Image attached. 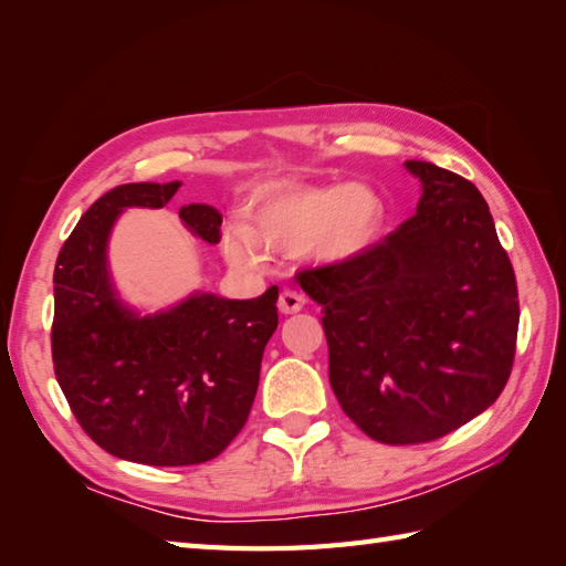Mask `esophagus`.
Segmentation results:
<instances>
[{"label": "esophagus", "mask_w": 566, "mask_h": 566, "mask_svg": "<svg viewBox=\"0 0 566 566\" xmlns=\"http://www.w3.org/2000/svg\"><path fill=\"white\" fill-rule=\"evenodd\" d=\"M305 307V297L295 293V291H283L281 297H279V310L283 312V315H295V312H300Z\"/></svg>", "instance_id": "esophagus-1"}]
</instances>
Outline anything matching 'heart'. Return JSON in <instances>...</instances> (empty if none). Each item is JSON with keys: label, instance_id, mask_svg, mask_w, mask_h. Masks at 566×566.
I'll return each mask as SVG.
<instances>
[{"label": "heart", "instance_id": "obj_1", "mask_svg": "<svg viewBox=\"0 0 566 566\" xmlns=\"http://www.w3.org/2000/svg\"><path fill=\"white\" fill-rule=\"evenodd\" d=\"M251 222L222 230V251L234 266L259 269L269 251L305 254L336 266L358 259L382 232L385 200L368 184H281L251 206Z\"/></svg>", "mask_w": 566, "mask_h": 566}]
</instances>
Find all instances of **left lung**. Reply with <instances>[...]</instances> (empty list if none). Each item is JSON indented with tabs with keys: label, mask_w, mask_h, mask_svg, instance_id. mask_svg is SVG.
<instances>
[{
	"label": "left lung",
	"mask_w": 566,
	"mask_h": 566,
	"mask_svg": "<svg viewBox=\"0 0 566 566\" xmlns=\"http://www.w3.org/2000/svg\"><path fill=\"white\" fill-rule=\"evenodd\" d=\"M417 212L354 261L300 273L322 305L329 382L358 429L429 443L492 407L513 366L518 287L476 186L431 161Z\"/></svg>",
	"instance_id": "8db88e82"
}]
</instances>
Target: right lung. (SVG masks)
I'll list each match as a JSON object with an SVG mask.
<instances>
[{"label": "right lung", "mask_w": 566, "mask_h": 566, "mask_svg": "<svg viewBox=\"0 0 566 566\" xmlns=\"http://www.w3.org/2000/svg\"><path fill=\"white\" fill-rule=\"evenodd\" d=\"M181 181L123 184L84 212L55 263L53 366L70 409L120 460L179 468L218 458L254 405L261 356L279 326V287L254 300L188 295L140 315L108 271V237L128 208H165ZM184 228L220 242V210L179 208Z\"/></svg>", "instance_id": "obj_1"}]
</instances>
